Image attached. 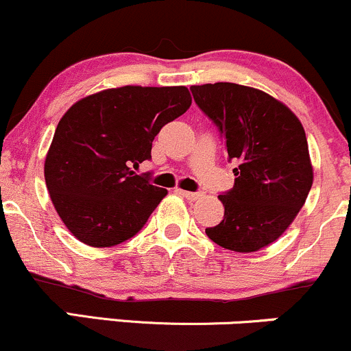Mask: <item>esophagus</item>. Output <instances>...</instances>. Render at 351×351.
Returning <instances> with one entry per match:
<instances>
[{"label": "esophagus", "mask_w": 351, "mask_h": 351, "mask_svg": "<svg viewBox=\"0 0 351 351\" xmlns=\"http://www.w3.org/2000/svg\"><path fill=\"white\" fill-rule=\"evenodd\" d=\"M177 192H179L180 195H184L186 197V199H189V200H197V199H200V197H204V192H189V191H182V189H177Z\"/></svg>", "instance_id": "esophagus-1"}]
</instances>
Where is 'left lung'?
Listing matches in <instances>:
<instances>
[{"instance_id": "obj_1", "label": "left lung", "mask_w": 351, "mask_h": 351, "mask_svg": "<svg viewBox=\"0 0 351 351\" xmlns=\"http://www.w3.org/2000/svg\"><path fill=\"white\" fill-rule=\"evenodd\" d=\"M195 104L217 125L234 160V187L219 195L223 220L206 228L223 249L255 252L297 217L313 182L308 144L297 116L263 90L234 84L192 86Z\"/></svg>"}]
</instances>
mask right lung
Returning a JSON list of instances; mask_svg holds the SVG:
<instances>
[{
	"mask_svg": "<svg viewBox=\"0 0 351 351\" xmlns=\"http://www.w3.org/2000/svg\"><path fill=\"white\" fill-rule=\"evenodd\" d=\"M184 86H124L77 101L59 121L45 179L71 234L90 247L125 242L167 195L131 167L151 160L160 129L191 108Z\"/></svg>",
	"mask_w": 351,
	"mask_h": 351,
	"instance_id": "obj_1",
	"label": "right lung"
}]
</instances>
